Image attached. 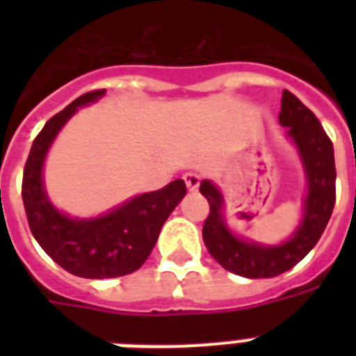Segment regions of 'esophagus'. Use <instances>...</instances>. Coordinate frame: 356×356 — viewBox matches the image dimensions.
<instances>
[{
  "label": "esophagus",
  "mask_w": 356,
  "mask_h": 356,
  "mask_svg": "<svg viewBox=\"0 0 356 356\" xmlns=\"http://www.w3.org/2000/svg\"><path fill=\"white\" fill-rule=\"evenodd\" d=\"M184 183H186V188L194 192V190L200 188L201 175H200V173H194V172L184 173Z\"/></svg>",
  "instance_id": "obj_1"
}]
</instances>
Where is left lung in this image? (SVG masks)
Returning a JSON list of instances; mask_svg holds the SVG:
<instances>
[{"instance_id":"left-lung-1","label":"left lung","mask_w":356,"mask_h":356,"mask_svg":"<svg viewBox=\"0 0 356 356\" xmlns=\"http://www.w3.org/2000/svg\"><path fill=\"white\" fill-rule=\"evenodd\" d=\"M279 122L288 129V136L298 145L309 184L303 220L286 242L281 245H260L234 236L223 220L222 192L211 181H203L200 186V192L211 205L203 225V242L209 253L225 270L248 279H268L292 270L318 243L337 201L334 149L314 113L292 92L282 90Z\"/></svg>"}]
</instances>
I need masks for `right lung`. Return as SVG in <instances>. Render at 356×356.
I'll use <instances>...</instances> for the list:
<instances>
[{"mask_svg": "<svg viewBox=\"0 0 356 356\" xmlns=\"http://www.w3.org/2000/svg\"><path fill=\"white\" fill-rule=\"evenodd\" d=\"M105 90L86 92L47 120L31 145L24 168L22 200L31 233L40 248L70 273L85 279H111L133 273L155 248L162 225L186 194L183 179L136 195L99 218L77 220L58 212L47 200L42 168L49 145L77 107L96 102Z\"/></svg>", "mask_w": 356, "mask_h": 356, "instance_id": "obj_1", "label": "right lung"}]
</instances>
